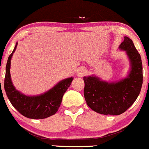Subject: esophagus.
Returning a JSON list of instances; mask_svg holds the SVG:
<instances>
[{
  "instance_id": "esophagus-1",
  "label": "esophagus",
  "mask_w": 149,
  "mask_h": 149,
  "mask_svg": "<svg viewBox=\"0 0 149 149\" xmlns=\"http://www.w3.org/2000/svg\"><path fill=\"white\" fill-rule=\"evenodd\" d=\"M86 74H87V70L85 68H80L77 71V74L78 77H83V76L86 75Z\"/></svg>"
}]
</instances>
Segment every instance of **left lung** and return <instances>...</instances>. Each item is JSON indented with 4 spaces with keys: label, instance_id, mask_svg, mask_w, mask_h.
Returning <instances> with one entry per match:
<instances>
[{
    "label": "left lung",
    "instance_id": "obj_1",
    "mask_svg": "<svg viewBox=\"0 0 149 149\" xmlns=\"http://www.w3.org/2000/svg\"><path fill=\"white\" fill-rule=\"evenodd\" d=\"M119 48L126 51L130 61L131 69L127 77L113 83L93 75L83 77L86 103L100 114L117 116L124 113L137 100L142 87V61L132 40L125 36Z\"/></svg>",
    "mask_w": 149,
    "mask_h": 149
}]
</instances>
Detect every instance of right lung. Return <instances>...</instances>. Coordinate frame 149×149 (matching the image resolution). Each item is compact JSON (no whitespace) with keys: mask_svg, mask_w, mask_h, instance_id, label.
Returning a JSON list of instances; mask_svg holds the SVG:
<instances>
[{"mask_svg":"<svg viewBox=\"0 0 149 149\" xmlns=\"http://www.w3.org/2000/svg\"><path fill=\"white\" fill-rule=\"evenodd\" d=\"M17 45V43L8 56L6 66L4 89L10 102L19 113L28 118L42 119L56 114L61 105L63 94L70 86L73 77L61 80L50 90L42 94L33 97L22 94L13 86L10 74L11 59L16 50Z\"/></svg>","mask_w":149,"mask_h":149,"instance_id":"add662e5","label":"right lung"}]
</instances>
